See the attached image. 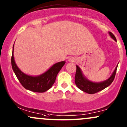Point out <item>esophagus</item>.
<instances>
[{
    "label": "esophagus",
    "instance_id": "34e87169",
    "mask_svg": "<svg viewBox=\"0 0 127 127\" xmlns=\"http://www.w3.org/2000/svg\"><path fill=\"white\" fill-rule=\"evenodd\" d=\"M69 61H71V62H74L75 60H74V58H70V59H69Z\"/></svg>",
    "mask_w": 127,
    "mask_h": 127
}]
</instances>
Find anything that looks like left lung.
I'll list each match as a JSON object with an SVG mask.
<instances>
[{
    "label": "left lung",
    "instance_id": "1",
    "mask_svg": "<svg viewBox=\"0 0 127 127\" xmlns=\"http://www.w3.org/2000/svg\"><path fill=\"white\" fill-rule=\"evenodd\" d=\"M109 34L110 35L111 38H113L115 41H116L115 36L111 32H109ZM117 68H118V66L116 67L113 73H112L111 76L108 79H107L105 81L97 83L90 81L88 79L85 78L80 68L78 66H76V74H75V84L82 91L89 93V94H94V93L98 92L102 90L103 89H105L112 83L114 79H115Z\"/></svg>",
    "mask_w": 127,
    "mask_h": 127
}]
</instances>
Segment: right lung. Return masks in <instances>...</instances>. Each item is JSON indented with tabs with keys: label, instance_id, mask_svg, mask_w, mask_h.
<instances>
[{
	"label": "right lung",
	"instance_id": "right-lung-1",
	"mask_svg": "<svg viewBox=\"0 0 127 127\" xmlns=\"http://www.w3.org/2000/svg\"><path fill=\"white\" fill-rule=\"evenodd\" d=\"M65 63V61L57 63L42 75L37 76H32L25 74L18 68L14 59L13 51L12 53V68L17 78L23 87L34 92L43 93L51 88L55 83L57 74Z\"/></svg>",
	"mask_w": 127,
	"mask_h": 127
}]
</instances>
